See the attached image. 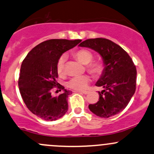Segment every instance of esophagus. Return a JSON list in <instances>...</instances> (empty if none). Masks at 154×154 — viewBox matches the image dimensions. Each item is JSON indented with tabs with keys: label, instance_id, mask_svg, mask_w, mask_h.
Returning <instances> with one entry per match:
<instances>
[{
	"label": "esophagus",
	"instance_id": "esophagus-1",
	"mask_svg": "<svg viewBox=\"0 0 154 154\" xmlns=\"http://www.w3.org/2000/svg\"><path fill=\"white\" fill-rule=\"evenodd\" d=\"M79 93H80V94H88L89 92L88 91H79Z\"/></svg>",
	"mask_w": 154,
	"mask_h": 154
}]
</instances>
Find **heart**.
Masks as SVG:
<instances>
[{"label": "heart", "instance_id": "1", "mask_svg": "<svg viewBox=\"0 0 154 154\" xmlns=\"http://www.w3.org/2000/svg\"><path fill=\"white\" fill-rule=\"evenodd\" d=\"M74 56L82 64L86 65L85 67L87 71L93 76L97 77V76L101 75L104 72V63L101 61H98V60L92 61L93 59H94V55L88 50H85V49L77 50V52H74ZM66 55H62L58 58L56 65L57 72L59 74L63 73ZM89 82H90V78H89L88 76L84 74V75L72 77L66 82V86L69 88L73 89V90L81 91L84 90L87 88Z\"/></svg>", "mask_w": 154, "mask_h": 154}]
</instances>
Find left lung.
<instances>
[{
    "instance_id": "1",
    "label": "left lung",
    "mask_w": 154,
    "mask_h": 154,
    "mask_svg": "<svg viewBox=\"0 0 154 154\" xmlns=\"http://www.w3.org/2000/svg\"><path fill=\"white\" fill-rule=\"evenodd\" d=\"M79 46L99 53L104 65V72L96 83L104 90L98 92L99 99L96 104H89L90 110L104 118L121 112L136 90L137 69L131 57L122 47L107 38H89Z\"/></svg>"
}]
</instances>
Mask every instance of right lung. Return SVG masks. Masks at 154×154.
<instances>
[{
    "instance_id": "1",
    "label": "right lung",
    "mask_w": 154,
    "mask_h": 154,
    "mask_svg": "<svg viewBox=\"0 0 154 154\" xmlns=\"http://www.w3.org/2000/svg\"><path fill=\"white\" fill-rule=\"evenodd\" d=\"M81 41L47 40L33 47L23 60L18 80L20 94L28 109L42 119L56 121L68 110L67 98L72 92L56 81V65L63 52ZM54 87L64 92L58 97H52Z\"/></svg>"
}]
</instances>
